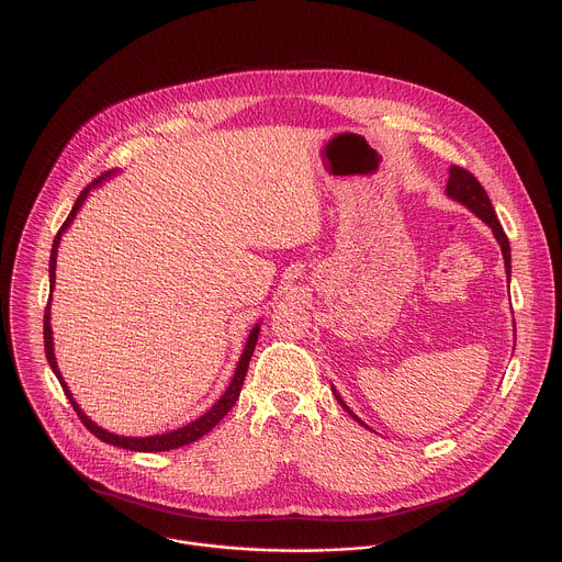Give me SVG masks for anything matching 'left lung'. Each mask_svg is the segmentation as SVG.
Here are the masks:
<instances>
[{"label":"left lung","instance_id":"obj_1","mask_svg":"<svg viewBox=\"0 0 562 562\" xmlns=\"http://www.w3.org/2000/svg\"><path fill=\"white\" fill-rule=\"evenodd\" d=\"M446 195L450 198V200H454V202H459L461 206H465L472 215H476L490 231H492V235H494V239L498 241V246H501V255H503V263H505V274H507V283H509V277H512V255H509V241H507V237H505V233H503V228H501V224H498V220H496V215H494V209H492V202H490V198H487V193H485V189L476 182V178L474 176H470L468 171H463V169H459V167H450V171H448V184H446ZM514 340H516V327H514ZM331 391H334V395H336V400L340 402V406L360 424V426H364V428H369L345 402H342V397L338 395V391L331 386Z\"/></svg>","mask_w":562,"mask_h":562}]
</instances>
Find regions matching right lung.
Masks as SVG:
<instances>
[{
  "label": "right lung",
  "mask_w": 562,
  "mask_h": 562,
  "mask_svg": "<svg viewBox=\"0 0 562 562\" xmlns=\"http://www.w3.org/2000/svg\"><path fill=\"white\" fill-rule=\"evenodd\" d=\"M119 173H121V171H108L105 176H101L99 180H94L90 187H86V189L81 191V195L77 198V202H75L70 215H68V220H66L64 226H61V231H59L57 237H55L53 252H50V296H48V307H46V316H44L46 358H48V362H50L53 373H55L57 380L61 382V386H64V391H66L70 404L75 406L77 415H79L81 422L88 426V430L94 432L101 441L112 443V446H119V448L136 450V452H165V450H176V448H180V446L193 443L195 439L204 437V435H206L209 430H213V428L217 426V422L235 406V402H237V397H239V393H241V384H244V378H246V371H248V364H250V356H252V351H255V345H257V338H259V331H261V323H263V321H259V323L252 325V329H250V334H248V338H246L244 351H241V356H239V360H237L235 373H233V378H231L226 391H224L222 397H220L206 413H202L198 419H193V422H189V424H184V426H180V428H176V430H169V432H158V435H147V437H132V435H116V432H112V430L99 426L97 422H92V419L86 415V411H83V408L79 406V402L75 400V395H72L70 386H68V382L64 380L61 369H59V364H57V356H55V338H53V325H50V305H53V292H55V279H57V252H59V244H61L64 233L70 228V224L75 222L77 213L83 209V204H86L90 191H92V189H99V187L105 184V182H110V180L116 178Z\"/></svg>",
  "instance_id": "obj_1"
}]
</instances>
